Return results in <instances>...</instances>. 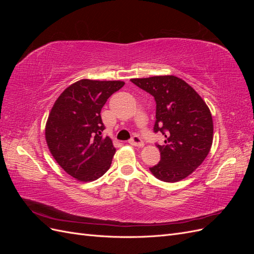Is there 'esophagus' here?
I'll use <instances>...</instances> for the list:
<instances>
[{
	"label": "esophagus",
	"instance_id": "34e87169",
	"mask_svg": "<svg viewBox=\"0 0 254 254\" xmlns=\"http://www.w3.org/2000/svg\"><path fill=\"white\" fill-rule=\"evenodd\" d=\"M129 143L131 144V145H133V146H137V147H143V146H144L143 140L141 139L139 135H136V134L133 135L131 139L129 140Z\"/></svg>",
	"mask_w": 254,
	"mask_h": 254
}]
</instances>
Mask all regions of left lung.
<instances>
[{
	"mask_svg": "<svg viewBox=\"0 0 254 254\" xmlns=\"http://www.w3.org/2000/svg\"><path fill=\"white\" fill-rule=\"evenodd\" d=\"M131 82L155 98L153 132L165 136L163 145L156 143L161 160L149 167L150 173L164 182L184 179L203 162L211 149L210 109L190 84L176 76L134 78Z\"/></svg>",
	"mask_w": 254,
	"mask_h": 254,
	"instance_id": "left-lung-1",
	"label": "left lung"
}]
</instances>
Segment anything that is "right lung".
<instances>
[{
  "mask_svg": "<svg viewBox=\"0 0 254 254\" xmlns=\"http://www.w3.org/2000/svg\"><path fill=\"white\" fill-rule=\"evenodd\" d=\"M125 82L82 79L66 88L54 104L45 139L57 163L74 178L93 181L110 168L115 148L101 110Z\"/></svg>",
  "mask_w": 254,
  "mask_h": 254,
  "instance_id": "obj_1",
  "label": "right lung"
}]
</instances>
